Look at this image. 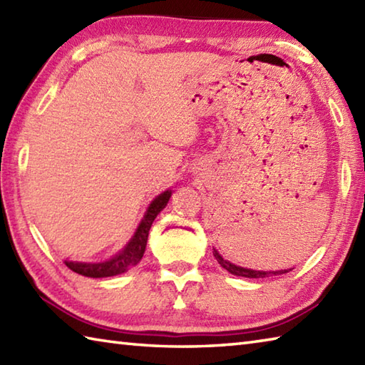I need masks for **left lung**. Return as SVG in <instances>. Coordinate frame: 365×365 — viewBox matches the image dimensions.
I'll return each instance as SVG.
<instances>
[{
    "mask_svg": "<svg viewBox=\"0 0 365 365\" xmlns=\"http://www.w3.org/2000/svg\"><path fill=\"white\" fill-rule=\"evenodd\" d=\"M215 254V259L218 260L220 265L222 268H226L229 273L235 274V276H242V277H267V276H276V274H285L289 273L290 269H279V271H255V269H247V268H243V267H237L234 265V263H230L227 260H224L218 251H213Z\"/></svg>",
    "mask_w": 365,
    "mask_h": 365,
    "instance_id": "8db88e82",
    "label": "left lung"
}]
</instances>
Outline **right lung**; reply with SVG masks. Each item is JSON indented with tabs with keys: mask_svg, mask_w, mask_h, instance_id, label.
Instances as JSON below:
<instances>
[{
	"mask_svg": "<svg viewBox=\"0 0 365 365\" xmlns=\"http://www.w3.org/2000/svg\"><path fill=\"white\" fill-rule=\"evenodd\" d=\"M169 197H170V191L168 190L152 200V204L149 205V208H147L144 220L141 221V224H139L133 238H131L130 243L123 247L119 254H115L113 259L106 262H100V263H81V262L66 260V265L72 271H75V273H78L81 276H88V277H110V276L125 273L130 267L136 265V263L143 259L152 222L155 218H157V215L163 210V208L166 207Z\"/></svg>",
	"mask_w": 365,
	"mask_h": 365,
	"instance_id": "add662e5",
	"label": "right lung"
}]
</instances>
